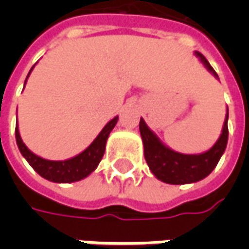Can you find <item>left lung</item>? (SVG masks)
<instances>
[{"label": "left lung", "mask_w": 249, "mask_h": 249, "mask_svg": "<svg viewBox=\"0 0 249 249\" xmlns=\"http://www.w3.org/2000/svg\"><path fill=\"white\" fill-rule=\"evenodd\" d=\"M195 54L200 58V61L203 62V65L208 69L209 73H212L219 80L217 73L207 61V58L198 52H195ZM139 126L148 167L160 181L173 185L197 183L207 178L216 168L228 142V110L225 114L221 135L217 141L211 149L198 155H184L168 148L160 141L156 133L149 129V126L142 119H140Z\"/></svg>", "instance_id": "left-lung-1"}]
</instances>
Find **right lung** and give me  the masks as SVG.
I'll return each instance as SVG.
<instances>
[{"label":"right lung","instance_id":"1","mask_svg":"<svg viewBox=\"0 0 249 249\" xmlns=\"http://www.w3.org/2000/svg\"><path fill=\"white\" fill-rule=\"evenodd\" d=\"M33 68L35 66H32L29 74L33 71ZM28 77H26V80H28ZM26 80H25V84H26ZM117 120H119V116L110 120L87 149H84L77 156L66 159V160H60V161L46 160L30 151L19 136L18 124L16 125V141H17L21 155L25 157V160L29 162L30 167L33 168L41 178L53 181V183H74V181H80L82 178H88L97 168L104 156L107 140L114 128V125L117 124Z\"/></svg>","mask_w":249,"mask_h":249}]
</instances>
